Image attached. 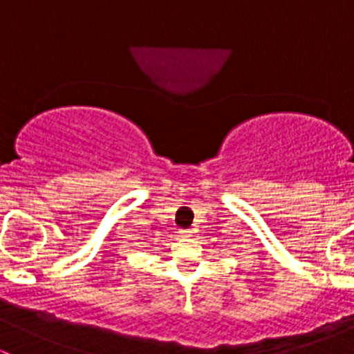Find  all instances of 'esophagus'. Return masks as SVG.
<instances>
[{"label":"esophagus","mask_w":354,"mask_h":354,"mask_svg":"<svg viewBox=\"0 0 354 354\" xmlns=\"http://www.w3.org/2000/svg\"><path fill=\"white\" fill-rule=\"evenodd\" d=\"M192 233H194L192 230H180V236L181 238H190Z\"/></svg>","instance_id":"34e87169"}]
</instances>
